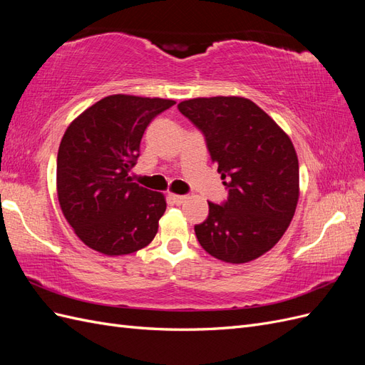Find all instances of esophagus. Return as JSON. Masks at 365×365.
Returning a JSON list of instances; mask_svg holds the SVG:
<instances>
[{"mask_svg":"<svg viewBox=\"0 0 365 365\" xmlns=\"http://www.w3.org/2000/svg\"><path fill=\"white\" fill-rule=\"evenodd\" d=\"M169 200H170L173 204L180 205V204H182V202L185 201V196H182V195H173V193H170V195H169Z\"/></svg>","mask_w":365,"mask_h":365,"instance_id":"esophagus-1","label":"esophagus"}]
</instances>
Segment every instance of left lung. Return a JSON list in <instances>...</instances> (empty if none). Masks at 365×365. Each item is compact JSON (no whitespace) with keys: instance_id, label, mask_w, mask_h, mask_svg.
<instances>
[{"instance_id":"1","label":"left lung","mask_w":365,"mask_h":365,"mask_svg":"<svg viewBox=\"0 0 365 365\" xmlns=\"http://www.w3.org/2000/svg\"><path fill=\"white\" fill-rule=\"evenodd\" d=\"M180 113L202 130L228 200L208 202L195 225L201 247L227 263H247L269 251L294 217L300 176L288 134L250 98L196 97Z\"/></svg>"}]
</instances>
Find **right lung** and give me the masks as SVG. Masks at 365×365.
I'll list each match as a JSON object with an SVG mask.
<instances>
[{"mask_svg":"<svg viewBox=\"0 0 365 365\" xmlns=\"http://www.w3.org/2000/svg\"><path fill=\"white\" fill-rule=\"evenodd\" d=\"M175 103L113 94L85 109L65 130L58 152V200L86 247L105 256H125L155 237L165 197L132 182L129 172L148 125Z\"/></svg>","mask_w":365,"mask_h":365,"instance_id":"add662e5","label":"right lung"}]
</instances>
